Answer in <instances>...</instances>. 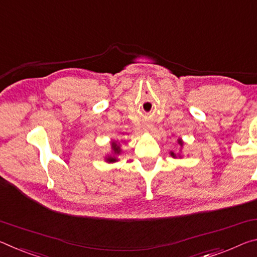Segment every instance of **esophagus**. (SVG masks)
Returning a JSON list of instances; mask_svg holds the SVG:
<instances>
[{"label":"esophagus","instance_id":"34e87169","mask_svg":"<svg viewBox=\"0 0 257 257\" xmlns=\"http://www.w3.org/2000/svg\"><path fill=\"white\" fill-rule=\"evenodd\" d=\"M150 128H151V124L145 123V125H144V130H145V131H149Z\"/></svg>","mask_w":257,"mask_h":257}]
</instances>
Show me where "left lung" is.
<instances>
[{"mask_svg": "<svg viewBox=\"0 0 257 257\" xmlns=\"http://www.w3.org/2000/svg\"><path fill=\"white\" fill-rule=\"evenodd\" d=\"M178 144H179L180 146H182V144H183V142H182V140H181V139H179V140H178ZM171 156H172V157H174V158H175V157H176V155H175V154L173 153V151H171Z\"/></svg>", "mask_w": 257, "mask_h": 257, "instance_id": "obj_1", "label": "left lung"}]
</instances>
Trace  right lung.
<instances>
[{
  "label": "right lung",
  "instance_id": "right-lung-1",
  "mask_svg": "<svg viewBox=\"0 0 257 257\" xmlns=\"http://www.w3.org/2000/svg\"><path fill=\"white\" fill-rule=\"evenodd\" d=\"M111 150H112V154L113 155H119L121 149L119 148V146L116 144V142H111ZM117 161V158H115L113 156H108L106 158V162L108 163H115Z\"/></svg>",
  "mask_w": 257,
  "mask_h": 257
}]
</instances>
